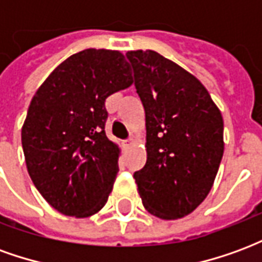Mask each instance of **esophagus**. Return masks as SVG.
Masks as SVG:
<instances>
[{"instance_id":"1","label":"esophagus","mask_w":262,"mask_h":262,"mask_svg":"<svg viewBox=\"0 0 262 262\" xmlns=\"http://www.w3.org/2000/svg\"><path fill=\"white\" fill-rule=\"evenodd\" d=\"M133 144H135V139H127V140H125V142H123V146H125L126 148H129V147H132V146H133Z\"/></svg>"}]
</instances>
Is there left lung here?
Masks as SVG:
<instances>
[{
	"label": "left lung",
	"mask_w": 262,
	"mask_h": 262,
	"mask_svg": "<svg viewBox=\"0 0 262 262\" xmlns=\"http://www.w3.org/2000/svg\"><path fill=\"white\" fill-rule=\"evenodd\" d=\"M146 115L147 160L135 172L148 213H192L213 187L223 157V118L196 77L154 50L126 53Z\"/></svg>",
	"instance_id": "obj_1"
}]
</instances>
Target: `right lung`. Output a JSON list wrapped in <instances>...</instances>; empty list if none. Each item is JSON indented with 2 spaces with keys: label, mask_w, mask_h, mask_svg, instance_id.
<instances>
[{
  "label": "right lung",
  "mask_w": 262,
  "mask_h": 262,
  "mask_svg": "<svg viewBox=\"0 0 262 262\" xmlns=\"http://www.w3.org/2000/svg\"><path fill=\"white\" fill-rule=\"evenodd\" d=\"M133 84L119 50L70 56L37 88L22 126L32 182L60 213L90 217L105 206L119 171L120 148L105 135V99Z\"/></svg>",
  "instance_id": "1"
}]
</instances>
